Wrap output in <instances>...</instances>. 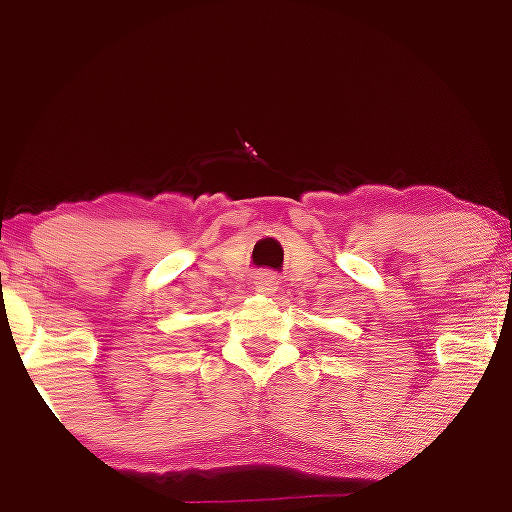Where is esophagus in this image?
Here are the masks:
<instances>
[{"mask_svg": "<svg viewBox=\"0 0 512 512\" xmlns=\"http://www.w3.org/2000/svg\"><path fill=\"white\" fill-rule=\"evenodd\" d=\"M272 287H275V277L265 275V277H261V280H258V291H265V294H270Z\"/></svg>", "mask_w": 512, "mask_h": 512, "instance_id": "34e87169", "label": "esophagus"}]
</instances>
